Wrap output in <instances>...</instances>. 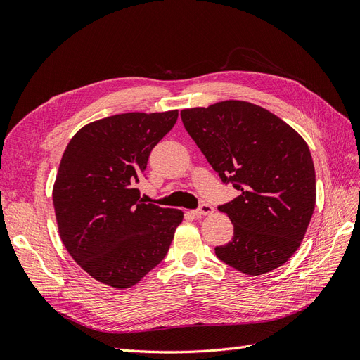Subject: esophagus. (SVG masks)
<instances>
[{"instance_id": "34e87169", "label": "esophagus", "mask_w": 360, "mask_h": 360, "mask_svg": "<svg viewBox=\"0 0 360 360\" xmlns=\"http://www.w3.org/2000/svg\"><path fill=\"white\" fill-rule=\"evenodd\" d=\"M214 212L213 207L210 204H201L197 210H193L195 216H207V214H212Z\"/></svg>"}]
</instances>
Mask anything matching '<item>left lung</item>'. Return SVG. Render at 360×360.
<instances>
[{
  "instance_id": "obj_1",
  "label": "left lung",
  "mask_w": 360,
  "mask_h": 360,
  "mask_svg": "<svg viewBox=\"0 0 360 360\" xmlns=\"http://www.w3.org/2000/svg\"><path fill=\"white\" fill-rule=\"evenodd\" d=\"M180 115L222 181L240 192L219 205L234 236L214 248L216 257L249 276L285 264L307 234L317 198L308 144L279 117L243 101L189 108Z\"/></svg>"
}]
</instances>
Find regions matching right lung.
I'll return each instance as SVG.
<instances>
[{"mask_svg":"<svg viewBox=\"0 0 360 360\" xmlns=\"http://www.w3.org/2000/svg\"><path fill=\"white\" fill-rule=\"evenodd\" d=\"M179 111L126 112L85 124L64 150L52 201L63 245L93 279L136 285L165 258L183 212L146 204L136 183Z\"/></svg>","mask_w":360,"mask_h":360,"instance_id":"right-lung-1","label":"right lung"}]
</instances>
